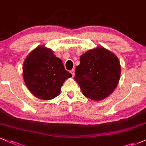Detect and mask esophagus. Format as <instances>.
I'll list each match as a JSON object with an SVG mask.
<instances>
[{
    "label": "esophagus",
    "mask_w": 146,
    "mask_h": 146,
    "mask_svg": "<svg viewBox=\"0 0 146 146\" xmlns=\"http://www.w3.org/2000/svg\"><path fill=\"white\" fill-rule=\"evenodd\" d=\"M70 73L72 74V76H74V75H75V70H74V69H72V70H71V71H70Z\"/></svg>",
    "instance_id": "obj_1"
}]
</instances>
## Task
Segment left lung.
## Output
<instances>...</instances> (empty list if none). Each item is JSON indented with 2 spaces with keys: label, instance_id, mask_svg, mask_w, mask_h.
<instances>
[{
  "label": "left lung",
  "instance_id": "8db88e82",
  "mask_svg": "<svg viewBox=\"0 0 146 146\" xmlns=\"http://www.w3.org/2000/svg\"><path fill=\"white\" fill-rule=\"evenodd\" d=\"M120 62L104 47L89 50L80 56L74 79L82 94L94 101L107 98L116 89L120 76Z\"/></svg>",
  "mask_w": 146,
  "mask_h": 146
}]
</instances>
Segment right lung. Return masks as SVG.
<instances>
[{"instance_id": "add662e5", "label": "right lung", "mask_w": 146, "mask_h": 146, "mask_svg": "<svg viewBox=\"0 0 146 146\" xmlns=\"http://www.w3.org/2000/svg\"><path fill=\"white\" fill-rule=\"evenodd\" d=\"M23 76L29 91L41 100H52L59 94L61 87L72 74L51 49L39 46L25 60Z\"/></svg>"}]
</instances>
